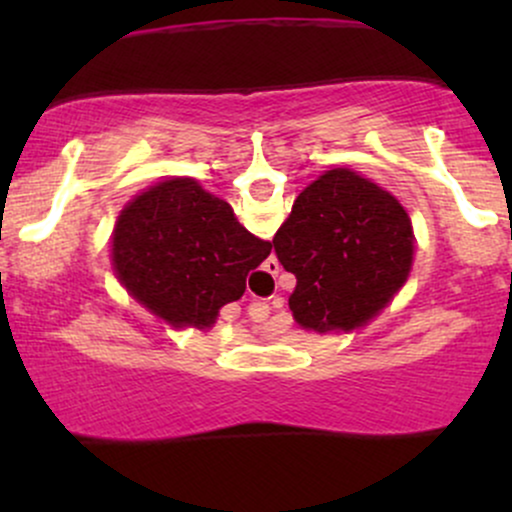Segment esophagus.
Returning a JSON list of instances; mask_svg holds the SVG:
<instances>
[{
  "mask_svg": "<svg viewBox=\"0 0 512 512\" xmlns=\"http://www.w3.org/2000/svg\"><path fill=\"white\" fill-rule=\"evenodd\" d=\"M264 269H267V274H272V276H276L279 274V269H281V264L276 262V260H269L267 264H264ZM248 315L252 317V320L255 322H262L264 317L269 315V305H264V303H255V305H250V310H248Z\"/></svg>",
  "mask_w": 512,
  "mask_h": 512,
  "instance_id": "obj_1",
  "label": "esophagus"
}]
</instances>
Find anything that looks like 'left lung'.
I'll use <instances>...</instances> for the list:
<instances>
[{"label": "left lung", "mask_w": 512, "mask_h": 512, "mask_svg": "<svg viewBox=\"0 0 512 512\" xmlns=\"http://www.w3.org/2000/svg\"><path fill=\"white\" fill-rule=\"evenodd\" d=\"M296 276L289 308L303 330L349 332L395 298L414 262L407 209L356 170L332 168L296 197L274 236Z\"/></svg>", "instance_id": "obj_1"}]
</instances>
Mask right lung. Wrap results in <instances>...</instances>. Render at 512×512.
Listing matches in <instances>:
<instances>
[{"label":"right lung","mask_w":512,"mask_h":512,"mask_svg":"<svg viewBox=\"0 0 512 512\" xmlns=\"http://www.w3.org/2000/svg\"><path fill=\"white\" fill-rule=\"evenodd\" d=\"M272 252L240 226L231 204L192 178L149 187L120 211L113 267L122 286L173 327L207 330Z\"/></svg>","instance_id":"right-lung-1"}]
</instances>
